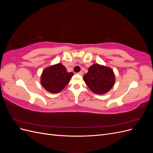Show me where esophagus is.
Returning a JSON list of instances; mask_svg holds the SVG:
<instances>
[{
    "label": "esophagus",
    "mask_w": 153,
    "mask_h": 153,
    "mask_svg": "<svg viewBox=\"0 0 153 153\" xmlns=\"http://www.w3.org/2000/svg\"><path fill=\"white\" fill-rule=\"evenodd\" d=\"M78 75H83V71H80V72H78Z\"/></svg>",
    "instance_id": "obj_1"
}]
</instances>
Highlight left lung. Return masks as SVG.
Masks as SVG:
<instances>
[{
  "label": "left lung",
  "instance_id": "left-lung-1",
  "mask_svg": "<svg viewBox=\"0 0 153 153\" xmlns=\"http://www.w3.org/2000/svg\"><path fill=\"white\" fill-rule=\"evenodd\" d=\"M83 78L89 89L97 94H104L109 91L115 80L112 69L98 64L90 66Z\"/></svg>",
  "mask_w": 153,
  "mask_h": 153
}]
</instances>
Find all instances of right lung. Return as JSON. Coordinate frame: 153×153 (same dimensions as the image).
<instances>
[{
	"label": "right lung",
	"mask_w": 153,
	"mask_h": 153,
	"mask_svg": "<svg viewBox=\"0 0 153 153\" xmlns=\"http://www.w3.org/2000/svg\"><path fill=\"white\" fill-rule=\"evenodd\" d=\"M73 73H68L62 64H57L45 69L41 77V84L51 93H58L70 81Z\"/></svg>",
	"instance_id": "obj_1"
}]
</instances>
